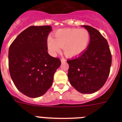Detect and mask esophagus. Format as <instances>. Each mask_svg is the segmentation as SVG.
<instances>
[{
    "label": "esophagus",
    "mask_w": 122,
    "mask_h": 122,
    "mask_svg": "<svg viewBox=\"0 0 122 122\" xmlns=\"http://www.w3.org/2000/svg\"><path fill=\"white\" fill-rule=\"evenodd\" d=\"M61 62H66V59H64V58H62V59H61Z\"/></svg>",
    "instance_id": "1"
}]
</instances>
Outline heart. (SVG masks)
<instances>
[{
	"instance_id": "heart-1",
	"label": "heart",
	"mask_w": 122,
	"mask_h": 122,
	"mask_svg": "<svg viewBox=\"0 0 122 122\" xmlns=\"http://www.w3.org/2000/svg\"><path fill=\"white\" fill-rule=\"evenodd\" d=\"M55 39L49 36L47 46L49 53L56 56L61 47L66 56L74 57L81 54L87 48L90 39L89 31L85 29H62L54 34Z\"/></svg>"
}]
</instances>
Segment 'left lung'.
I'll use <instances>...</instances> for the list:
<instances>
[{
    "label": "left lung",
    "mask_w": 122,
    "mask_h": 122,
    "mask_svg": "<svg viewBox=\"0 0 122 122\" xmlns=\"http://www.w3.org/2000/svg\"><path fill=\"white\" fill-rule=\"evenodd\" d=\"M89 31V44L77 57L67 60L68 77L74 89L82 93H92L100 90L108 78L112 56L108 43L98 30L82 25Z\"/></svg>",
    "instance_id": "1"
}]
</instances>
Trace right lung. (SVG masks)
Segmentation results:
<instances>
[{
    "label": "right lung",
    "mask_w": 122,
    "mask_h": 122,
    "mask_svg": "<svg viewBox=\"0 0 122 122\" xmlns=\"http://www.w3.org/2000/svg\"><path fill=\"white\" fill-rule=\"evenodd\" d=\"M51 30L49 25L29 27L10 46V76L17 89L29 97H39L48 91L61 64L60 59L48 52L47 39Z\"/></svg>",
    "instance_id": "add662e5"
}]
</instances>
